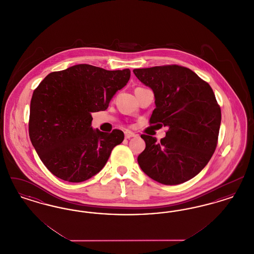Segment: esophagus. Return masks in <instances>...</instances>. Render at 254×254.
<instances>
[{
	"instance_id": "obj_1",
	"label": "esophagus",
	"mask_w": 254,
	"mask_h": 254,
	"mask_svg": "<svg viewBox=\"0 0 254 254\" xmlns=\"http://www.w3.org/2000/svg\"><path fill=\"white\" fill-rule=\"evenodd\" d=\"M135 136H136V134L131 132V131H129V130H126V131H125V137H126L127 139H129V138L135 137Z\"/></svg>"
}]
</instances>
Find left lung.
Instances as JSON below:
<instances>
[{
	"instance_id": "left-lung-1",
	"label": "left lung",
	"mask_w": 254,
	"mask_h": 254,
	"mask_svg": "<svg viewBox=\"0 0 254 254\" xmlns=\"http://www.w3.org/2000/svg\"><path fill=\"white\" fill-rule=\"evenodd\" d=\"M133 72L154 93L156 108L149 123L169 127L160 142L141 135L145 148L137 159L140 168L164 185L190 180L205 168L217 145L221 109L212 88L190 68L176 64Z\"/></svg>"
}]
</instances>
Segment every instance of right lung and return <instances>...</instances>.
<instances>
[{
  "instance_id": "right-lung-1",
  "label": "right lung",
  "mask_w": 254,
  "mask_h": 254,
  "mask_svg": "<svg viewBox=\"0 0 254 254\" xmlns=\"http://www.w3.org/2000/svg\"><path fill=\"white\" fill-rule=\"evenodd\" d=\"M129 78L128 68L106 70L81 64L49 73L38 85L30 102L29 137L53 175L80 183L105 167L125 136L119 129H93L91 113L108 109Z\"/></svg>"
}]
</instances>
